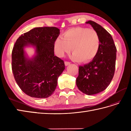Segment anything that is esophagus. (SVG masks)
I'll use <instances>...</instances> for the list:
<instances>
[{
	"label": "esophagus",
	"instance_id": "34e87169",
	"mask_svg": "<svg viewBox=\"0 0 131 131\" xmlns=\"http://www.w3.org/2000/svg\"><path fill=\"white\" fill-rule=\"evenodd\" d=\"M70 62H68V61H65V66H68L69 65H70Z\"/></svg>",
	"mask_w": 131,
	"mask_h": 131
}]
</instances>
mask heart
<instances>
[{
	"mask_svg": "<svg viewBox=\"0 0 131 131\" xmlns=\"http://www.w3.org/2000/svg\"><path fill=\"white\" fill-rule=\"evenodd\" d=\"M62 37H57L54 42V51L58 57L64 56L71 50L74 60L88 62L98 54L101 39L96 30L87 27H75L65 31Z\"/></svg>",
	"mask_w": 131,
	"mask_h": 131,
	"instance_id": "b5f03b06",
	"label": "heart"
}]
</instances>
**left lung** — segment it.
Masks as SVG:
<instances>
[{"label": "left lung", "mask_w": 131, "mask_h": 131, "mask_svg": "<svg viewBox=\"0 0 131 131\" xmlns=\"http://www.w3.org/2000/svg\"><path fill=\"white\" fill-rule=\"evenodd\" d=\"M85 23L90 24L99 34L101 47L93 60L79 66L76 84L83 93L92 95L104 91L112 82L115 69L116 48L112 35L104 27L92 21Z\"/></svg>", "instance_id": "8db88e82"}]
</instances>
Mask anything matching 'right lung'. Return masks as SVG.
Returning a JSON list of instances; mask_svg holds the SVG:
<instances>
[{
  "instance_id": "right-lung-1",
  "label": "right lung",
  "mask_w": 131,
  "mask_h": 131,
  "mask_svg": "<svg viewBox=\"0 0 131 131\" xmlns=\"http://www.w3.org/2000/svg\"><path fill=\"white\" fill-rule=\"evenodd\" d=\"M55 27H35L17 39L12 52L14 78L24 92L34 98H47L54 92L58 78L65 68L63 61L54 54V42L60 34ZM32 46L36 55L26 56L24 48Z\"/></svg>"
}]
</instances>
